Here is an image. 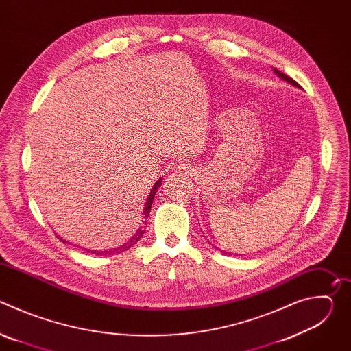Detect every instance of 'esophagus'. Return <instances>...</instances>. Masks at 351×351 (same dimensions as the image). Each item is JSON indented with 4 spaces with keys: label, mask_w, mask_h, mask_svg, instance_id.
Wrapping results in <instances>:
<instances>
[{
    "label": "esophagus",
    "mask_w": 351,
    "mask_h": 351,
    "mask_svg": "<svg viewBox=\"0 0 351 351\" xmlns=\"http://www.w3.org/2000/svg\"><path fill=\"white\" fill-rule=\"evenodd\" d=\"M178 169H179L180 172H183V173H189V172L191 171V167H190L189 164H179V165H178Z\"/></svg>",
    "instance_id": "obj_1"
}]
</instances>
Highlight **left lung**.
I'll list each match as a JSON object with an SVG mask.
<instances>
[{"label": "left lung", "mask_w": 351, "mask_h": 351, "mask_svg": "<svg viewBox=\"0 0 351 351\" xmlns=\"http://www.w3.org/2000/svg\"><path fill=\"white\" fill-rule=\"evenodd\" d=\"M274 71H275V73H276V75H278V76H279V77H280V79H283V80H286V82H287V83H290V84H293V86H295V87H300V86H298V83H297V82H295V80H293V79H291V77H290V76H287V75H285V73H282V72H279V71H278V69H274Z\"/></svg>", "instance_id": "1"}]
</instances>
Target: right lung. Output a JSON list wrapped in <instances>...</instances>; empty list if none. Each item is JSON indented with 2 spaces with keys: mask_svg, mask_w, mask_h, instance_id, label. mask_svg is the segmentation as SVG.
I'll list each match as a JSON object with an SVG mask.
<instances>
[{
  "mask_svg": "<svg viewBox=\"0 0 351 351\" xmlns=\"http://www.w3.org/2000/svg\"><path fill=\"white\" fill-rule=\"evenodd\" d=\"M161 183H162V179H160L156 184H154V187L152 189V191H149V194H148V199H147V203H145V207H144V210H143V214H144V219H147V217H148V214H149V210H152V206H153V199H154V197H156V194H157V189L161 186ZM144 222H147V221H144ZM144 234V230L143 229H138L137 230V233L126 243V244H123V245H121V247H118V248H115V250H110V252H90V250H87V253H95V254H98V256H110V254H119V253H123V252H126V250H129L130 247H133L138 240H140V237Z\"/></svg>",
  "mask_w": 351,
  "mask_h": 351,
  "instance_id": "1",
  "label": "right lung"
}]
</instances>
